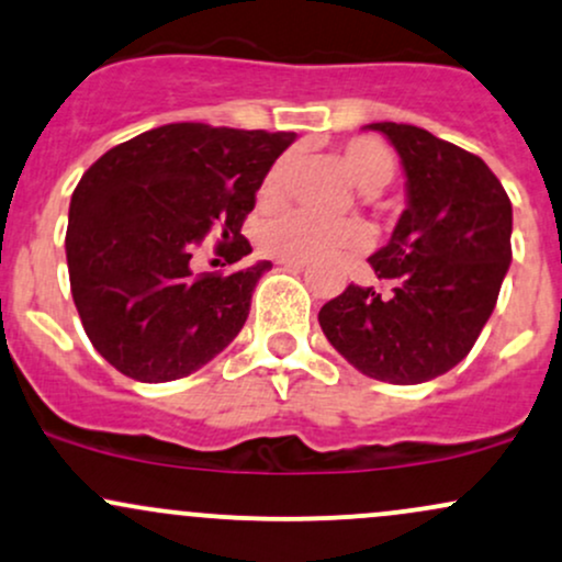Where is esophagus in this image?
Listing matches in <instances>:
<instances>
[{
  "label": "esophagus",
  "instance_id": "1",
  "mask_svg": "<svg viewBox=\"0 0 562 562\" xmlns=\"http://www.w3.org/2000/svg\"><path fill=\"white\" fill-rule=\"evenodd\" d=\"M280 267H285V269H304L306 261H295V258H280Z\"/></svg>",
  "mask_w": 562,
  "mask_h": 562
}]
</instances>
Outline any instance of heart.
I'll return each mask as SVG.
<instances>
[{
  "mask_svg": "<svg viewBox=\"0 0 562 562\" xmlns=\"http://www.w3.org/2000/svg\"><path fill=\"white\" fill-rule=\"evenodd\" d=\"M341 168L347 178L362 191V196L375 194L394 178V154L379 138H351L338 151ZM291 168V157H277L263 172L256 189V202L261 211H271L285 196V176ZM256 243L261 252L271 258H295V261H312V258L328 256L338 250H360L368 245L366 226L357 221H317L301 211L277 213L261 221L256 229Z\"/></svg>",
  "mask_w": 562,
  "mask_h": 562,
  "instance_id": "obj_1",
  "label": "heart"
}]
</instances>
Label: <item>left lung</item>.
<instances>
[{
	"label": "left lung",
	"mask_w": 562,
	"mask_h": 562,
	"mask_svg": "<svg viewBox=\"0 0 562 562\" xmlns=\"http://www.w3.org/2000/svg\"><path fill=\"white\" fill-rule=\"evenodd\" d=\"M403 159L408 207L368 261L390 291L349 285L319 328L360 373L422 384L459 366L512 261V202L488 165L416 125L373 122Z\"/></svg>",
	"instance_id": "obj_1"
}]
</instances>
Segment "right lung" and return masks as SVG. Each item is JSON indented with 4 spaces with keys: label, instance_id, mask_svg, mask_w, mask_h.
<instances>
[{
    "label": "right lung",
    "instance_id": "right-lung-1",
    "mask_svg": "<svg viewBox=\"0 0 562 562\" xmlns=\"http://www.w3.org/2000/svg\"><path fill=\"white\" fill-rule=\"evenodd\" d=\"M295 133L176 122L114 146L71 194L66 261L82 328L103 360L144 384L194 373L243 330L269 261L196 274L215 237L226 263L252 250L239 234L263 172Z\"/></svg>",
    "mask_w": 562,
    "mask_h": 562
}]
</instances>
